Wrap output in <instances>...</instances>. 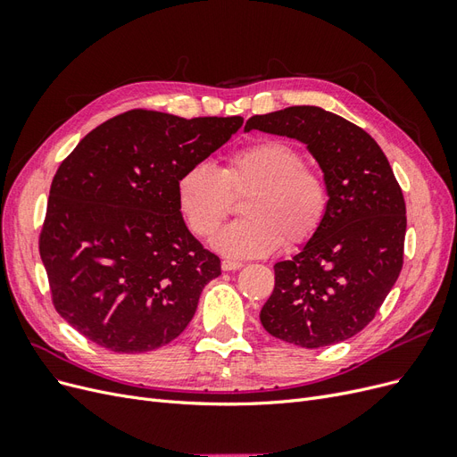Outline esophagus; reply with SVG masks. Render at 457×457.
<instances>
[{
	"label": "esophagus",
	"instance_id": "obj_1",
	"mask_svg": "<svg viewBox=\"0 0 457 457\" xmlns=\"http://www.w3.org/2000/svg\"><path fill=\"white\" fill-rule=\"evenodd\" d=\"M220 267H223V270H238L242 269L244 265L240 261H232V259H223V262H220Z\"/></svg>",
	"mask_w": 457,
	"mask_h": 457
}]
</instances>
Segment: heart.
<instances>
[{
	"mask_svg": "<svg viewBox=\"0 0 457 457\" xmlns=\"http://www.w3.org/2000/svg\"><path fill=\"white\" fill-rule=\"evenodd\" d=\"M242 215L220 230L213 247L232 259L265 257L284 245L307 242L328 210L324 179L305 168V158L284 141H262L242 148L223 168L198 162L177 177V207L187 227L212 238L230 212L232 196H244Z\"/></svg>",
	"mask_w": 457,
	"mask_h": 457,
	"instance_id": "b5f03b06",
	"label": "heart"
}]
</instances>
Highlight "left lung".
Segmentation results:
<instances>
[{"label":"left lung","instance_id":"1","mask_svg":"<svg viewBox=\"0 0 457 457\" xmlns=\"http://www.w3.org/2000/svg\"><path fill=\"white\" fill-rule=\"evenodd\" d=\"M252 129L305 145L328 188L320 227L299 253L274 265V289L261 309V324L297 347L341 343L373 320L403 269V190L379 145L320 106L253 116L244 131Z\"/></svg>","mask_w":457,"mask_h":457}]
</instances>
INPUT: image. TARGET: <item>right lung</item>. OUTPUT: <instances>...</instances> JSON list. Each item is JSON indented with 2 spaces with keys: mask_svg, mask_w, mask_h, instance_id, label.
I'll return each instance as SVG.
<instances>
[{
  "mask_svg": "<svg viewBox=\"0 0 457 457\" xmlns=\"http://www.w3.org/2000/svg\"><path fill=\"white\" fill-rule=\"evenodd\" d=\"M242 123L129 110L87 133L61 163L39 255L54 309L81 336L126 354L181 336L220 261L185 225L175 183Z\"/></svg>",
  "mask_w": 457,
  "mask_h": 457,
  "instance_id": "1",
  "label": "right lung"
}]
</instances>
